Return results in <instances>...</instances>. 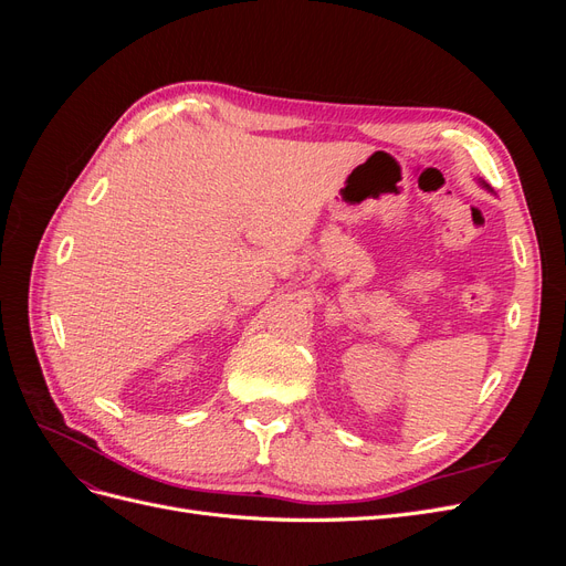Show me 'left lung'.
<instances>
[{"label": "left lung", "instance_id": "left-lung-1", "mask_svg": "<svg viewBox=\"0 0 566 566\" xmlns=\"http://www.w3.org/2000/svg\"><path fill=\"white\" fill-rule=\"evenodd\" d=\"M482 186H484V188H486V191H493V188H491V186H489V184H486V181H482Z\"/></svg>", "mask_w": 566, "mask_h": 566}]
</instances>
